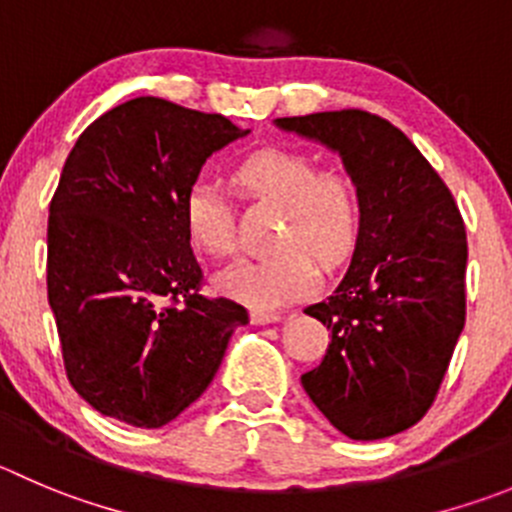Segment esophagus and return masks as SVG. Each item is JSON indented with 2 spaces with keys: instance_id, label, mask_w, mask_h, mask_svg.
<instances>
[{
  "instance_id": "1",
  "label": "esophagus",
  "mask_w": 512,
  "mask_h": 512,
  "mask_svg": "<svg viewBox=\"0 0 512 512\" xmlns=\"http://www.w3.org/2000/svg\"><path fill=\"white\" fill-rule=\"evenodd\" d=\"M250 321L255 323V326H267V323L283 321V315H280V313H270V310H252Z\"/></svg>"
}]
</instances>
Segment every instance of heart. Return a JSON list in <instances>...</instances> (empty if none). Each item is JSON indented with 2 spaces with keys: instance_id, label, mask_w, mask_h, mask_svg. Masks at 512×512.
I'll return each instance as SVG.
<instances>
[{
  "instance_id": "1",
  "label": "heart",
  "mask_w": 512,
  "mask_h": 512,
  "mask_svg": "<svg viewBox=\"0 0 512 512\" xmlns=\"http://www.w3.org/2000/svg\"><path fill=\"white\" fill-rule=\"evenodd\" d=\"M234 179L257 202L280 207L272 245L257 260H240L217 275L219 290L252 308L275 310L305 298L321 283V267H336L353 252L361 229V199L341 169H315V161L293 148H262L240 161ZM186 237L209 257L234 255L237 232L224 191L197 181L184 197Z\"/></svg>"
}]
</instances>
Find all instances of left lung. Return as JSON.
<instances>
[{
	"label": "left lung",
	"mask_w": 512,
	"mask_h": 512,
	"mask_svg": "<svg viewBox=\"0 0 512 512\" xmlns=\"http://www.w3.org/2000/svg\"><path fill=\"white\" fill-rule=\"evenodd\" d=\"M343 156L361 199L353 260L305 313L331 331L305 394L351 439H384L434 404L465 326L467 234L442 176L386 118L358 108L278 118Z\"/></svg>",
	"instance_id": "obj_1"
}]
</instances>
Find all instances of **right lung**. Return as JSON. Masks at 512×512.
<instances>
[{"label": "right lung", "mask_w": 512, "mask_h": 512, "mask_svg": "<svg viewBox=\"0 0 512 512\" xmlns=\"http://www.w3.org/2000/svg\"><path fill=\"white\" fill-rule=\"evenodd\" d=\"M219 113L143 95L90 123L47 217V300L73 389L141 429L212 384L247 310L202 295L184 197L204 161L245 136Z\"/></svg>", "instance_id": "add662e5"}]
</instances>
